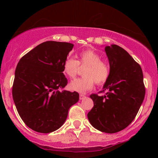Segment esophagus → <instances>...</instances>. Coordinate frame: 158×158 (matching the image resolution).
Here are the masks:
<instances>
[{"mask_svg":"<svg viewBox=\"0 0 158 158\" xmlns=\"http://www.w3.org/2000/svg\"><path fill=\"white\" fill-rule=\"evenodd\" d=\"M85 97V94H81L80 95H79V99H84Z\"/></svg>","mask_w":158,"mask_h":158,"instance_id":"esophagus-1","label":"esophagus"}]
</instances>
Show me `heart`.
Wrapping results in <instances>:
<instances>
[{"instance_id":"1","label":"heart","mask_w":158,"mask_h":158,"mask_svg":"<svg viewBox=\"0 0 158 158\" xmlns=\"http://www.w3.org/2000/svg\"><path fill=\"white\" fill-rule=\"evenodd\" d=\"M79 60L72 57H68L63 63V72L70 79L77 75L79 66H86L83 70L84 77L72 81L69 85L70 90L79 93H85L91 89L94 82L103 85L108 80L110 75V69L102 57L97 52L91 50L81 51L79 54Z\"/></svg>"}]
</instances>
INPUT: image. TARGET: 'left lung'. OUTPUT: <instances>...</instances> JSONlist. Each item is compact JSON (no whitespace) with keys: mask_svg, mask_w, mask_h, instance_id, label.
Returning <instances> with one entry per match:
<instances>
[{"mask_svg":"<svg viewBox=\"0 0 158 158\" xmlns=\"http://www.w3.org/2000/svg\"><path fill=\"white\" fill-rule=\"evenodd\" d=\"M110 75L103 86L104 96L91 94L94 107L88 112L90 124L99 131L113 134L134 120L146 94L141 67L118 45L106 46Z\"/></svg>","mask_w":158,"mask_h":158,"instance_id":"8db88e82","label":"left lung"}]
</instances>
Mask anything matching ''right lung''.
I'll use <instances>...</instances> for the list:
<instances>
[{"label": "right lung", "instance_id": "obj_1", "mask_svg": "<svg viewBox=\"0 0 158 158\" xmlns=\"http://www.w3.org/2000/svg\"><path fill=\"white\" fill-rule=\"evenodd\" d=\"M73 44L48 41L20 59L15 72L12 97L23 123L39 133L59 129L69 108L79 101L77 92L62 90L68 84L63 63Z\"/></svg>", "mask_w": 158, "mask_h": 158}]
</instances>
